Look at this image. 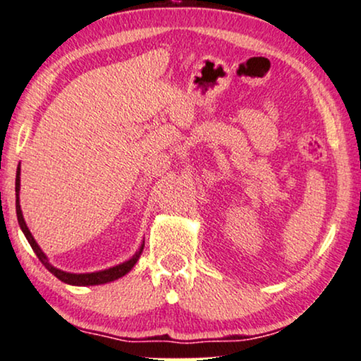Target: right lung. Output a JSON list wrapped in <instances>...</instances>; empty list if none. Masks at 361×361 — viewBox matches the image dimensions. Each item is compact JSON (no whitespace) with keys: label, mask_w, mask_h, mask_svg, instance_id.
<instances>
[{"label":"right lung","mask_w":361,"mask_h":361,"mask_svg":"<svg viewBox=\"0 0 361 361\" xmlns=\"http://www.w3.org/2000/svg\"><path fill=\"white\" fill-rule=\"evenodd\" d=\"M19 190H21V169H18V173H16V214H18L19 227H21L24 235H26L27 242L30 243V247H32V250L35 252V255H37L39 260L42 262V265L47 268V270L52 273L54 276H57L60 281L72 284V286H96V284L111 283L114 280H119V278H123L126 273H129L132 268H134L137 260H139L140 253H142V250H144V242H142L139 250H137L128 262L119 263V265H116V267L106 268V270L94 271V273H68V271L59 270V268H55L52 263L49 262L47 255H45V253L42 252V248L39 247V243L35 242V238L32 237V233H30L26 221H24L21 204H19Z\"/></svg>","instance_id":"add662e5"}]
</instances>
